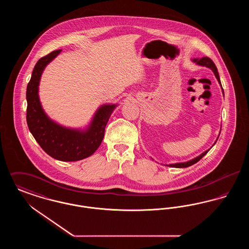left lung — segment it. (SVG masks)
I'll list each match as a JSON object with an SVG mask.
<instances>
[{
  "label": "left lung",
  "mask_w": 249,
  "mask_h": 249,
  "mask_svg": "<svg viewBox=\"0 0 249 249\" xmlns=\"http://www.w3.org/2000/svg\"><path fill=\"white\" fill-rule=\"evenodd\" d=\"M192 61L196 62L197 64H199V65H201V66H205V67L210 68V69L213 71V73H214V75H215V77H216L218 83L221 85L220 78H219V75H218V71H217V69H216V66L214 65V63H213V61L212 59H210V58H208V57H203V58H201V59H192ZM221 88H222V86H221ZM222 91H223V89H222ZM223 94H224V91H223ZM217 139H218V137H217ZM217 139H216V141H217ZM216 141H215V142H216ZM215 142H214V143H215ZM214 143H213V144H214ZM209 150H210V149L204 151L202 154L198 156V157H196V158H194L193 160H189V161H187V162H180V163H175V164H169L168 166H170V167H175V168H186V167L193 165V164H195L196 162H198L204 155L207 154V152H208Z\"/></svg>",
  "instance_id": "obj_1"
}]
</instances>
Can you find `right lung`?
I'll list each match as a JSON object with an SVG mask.
<instances>
[{
    "label": "right lung",
    "instance_id": "right-lung-1",
    "mask_svg": "<svg viewBox=\"0 0 249 249\" xmlns=\"http://www.w3.org/2000/svg\"><path fill=\"white\" fill-rule=\"evenodd\" d=\"M60 51H52L37 61L27 86L26 119L29 130L47 154L61 161H76L91 156L98 149L108 119L117 105L100 107L86 130L68 129L49 119L41 106L38 86L44 69Z\"/></svg>",
    "mask_w": 249,
    "mask_h": 249
}]
</instances>
